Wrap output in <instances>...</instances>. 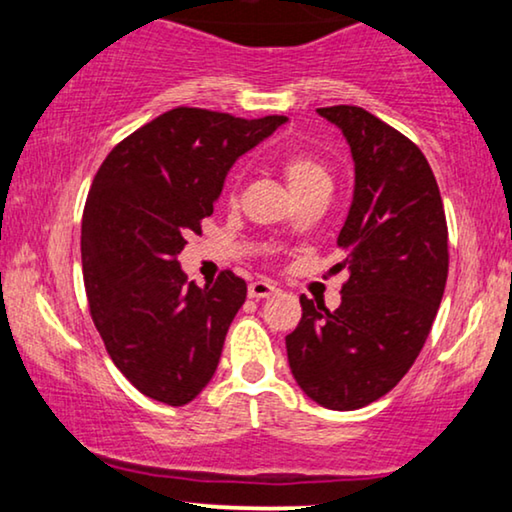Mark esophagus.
Here are the masks:
<instances>
[{"label": "esophagus", "mask_w": 512, "mask_h": 512, "mask_svg": "<svg viewBox=\"0 0 512 512\" xmlns=\"http://www.w3.org/2000/svg\"><path fill=\"white\" fill-rule=\"evenodd\" d=\"M279 289L272 282H268V279H258V282H251L249 284V298H270L275 296Z\"/></svg>", "instance_id": "obj_1"}]
</instances>
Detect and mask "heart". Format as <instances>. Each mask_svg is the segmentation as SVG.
Returning a JSON list of instances; mask_svg holds the SVG:
<instances>
[{"label":"heart","instance_id":"obj_1","mask_svg":"<svg viewBox=\"0 0 512 512\" xmlns=\"http://www.w3.org/2000/svg\"><path fill=\"white\" fill-rule=\"evenodd\" d=\"M286 181H289L291 191L303 195L314 188H331V174H328L326 165L321 163L317 156L307 151H289L279 160Z\"/></svg>","mask_w":512,"mask_h":512}]
</instances>
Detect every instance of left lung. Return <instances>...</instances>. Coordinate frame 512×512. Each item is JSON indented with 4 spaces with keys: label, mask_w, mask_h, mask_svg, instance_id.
<instances>
[{
    "label": "left lung",
    "mask_w": 512,
    "mask_h": 512,
    "mask_svg": "<svg viewBox=\"0 0 512 512\" xmlns=\"http://www.w3.org/2000/svg\"><path fill=\"white\" fill-rule=\"evenodd\" d=\"M354 160V198L338 235L349 282L328 312L300 298L286 335L291 373L314 403L359 410L391 391L422 352L447 282V223L424 153L361 107H324Z\"/></svg>",
    "instance_id": "1"
}]
</instances>
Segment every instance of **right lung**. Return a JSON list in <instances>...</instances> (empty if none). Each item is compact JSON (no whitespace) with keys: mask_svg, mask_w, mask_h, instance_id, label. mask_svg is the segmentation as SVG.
Here are the masks:
<instances>
[{"mask_svg":"<svg viewBox=\"0 0 512 512\" xmlns=\"http://www.w3.org/2000/svg\"><path fill=\"white\" fill-rule=\"evenodd\" d=\"M286 121L179 107L123 139L95 174L81 223L90 314L116 368L153 401L191 403L216 373L247 284L230 270L186 282L177 258L235 160Z\"/></svg>","mask_w":512,"mask_h":512,"instance_id":"obj_1","label":"right lung"}]
</instances>
